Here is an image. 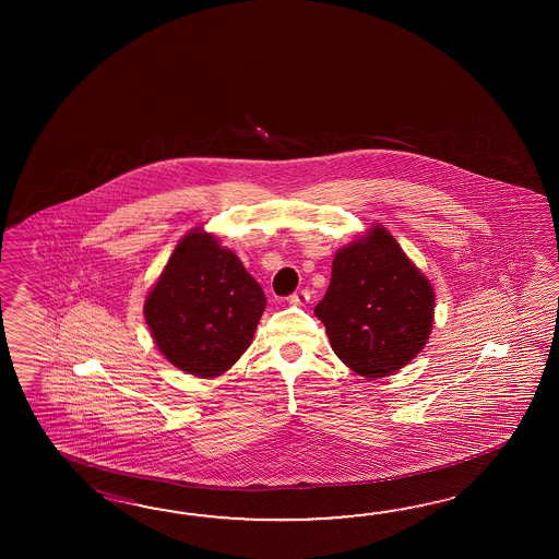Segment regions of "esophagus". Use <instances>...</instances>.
<instances>
[{
	"label": "esophagus",
	"instance_id": "obj_1",
	"mask_svg": "<svg viewBox=\"0 0 559 559\" xmlns=\"http://www.w3.org/2000/svg\"><path fill=\"white\" fill-rule=\"evenodd\" d=\"M308 292H297V294L289 297V304H292V306H306V304H308Z\"/></svg>",
	"mask_w": 559,
	"mask_h": 559
}]
</instances>
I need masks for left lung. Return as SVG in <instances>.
I'll return each mask as SVG.
<instances>
[{"instance_id": "8db88e82", "label": "left lung", "mask_w": 559, "mask_h": 559, "mask_svg": "<svg viewBox=\"0 0 559 559\" xmlns=\"http://www.w3.org/2000/svg\"><path fill=\"white\" fill-rule=\"evenodd\" d=\"M436 292L397 239L373 224L335 251L332 282L316 306L335 356L366 380L405 368L428 344Z\"/></svg>"}]
</instances>
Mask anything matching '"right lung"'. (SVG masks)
I'll return each mask as SVG.
<instances>
[{
	"label": "right lung",
	"instance_id": "add662e5",
	"mask_svg": "<svg viewBox=\"0 0 559 559\" xmlns=\"http://www.w3.org/2000/svg\"><path fill=\"white\" fill-rule=\"evenodd\" d=\"M263 309L260 284L203 227L179 239L143 301L159 354L202 380L226 373L246 354Z\"/></svg>",
	"mask_w": 559,
	"mask_h": 559
}]
</instances>
